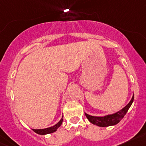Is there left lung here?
<instances>
[{
    "instance_id": "8db88e82",
    "label": "left lung",
    "mask_w": 146,
    "mask_h": 146,
    "mask_svg": "<svg viewBox=\"0 0 146 146\" xmlns=\"http://www.w3.org/2000/svg\"><path fill=\"white\" fill-rule=\"evenodd\" d=\"M133 100H134V96L132 98V100L130 102L126 105L124 108L122 109L121 111L116 112V113H113V114L107 115V116H103V117H99V116H93L90 115L85 113L86 118L89 120L91 123L94 125H96L100 127H108V126L114 125L117 123L120 122L122 118L124 117L125 115L126 114L129 108L132 105Z\"/></svg>"
}]
</instances>
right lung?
<instances>
[{
    "instance_id": "obj_1",
    "label": "right lung",
    "mask_w": 146,
    "mask_h": 146,
    "mask_svg": "<svg viewBox=\"0 0 146 146\" xmlns=\"http://www.w3.org/2000/svg\"><path fill=\"white\" fill-rule=\"evenodd\" d=\"M62 121H63V118H62V119H61L60 121L55 125L52 126V127L45 128V129H33V130L35 132H36V134H41V135H44V134L53 133V132H55V131H57V128H58L59 127H60V125H62Z\"/></svg>"
}]
</instances>
